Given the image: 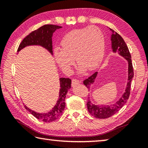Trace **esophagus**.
<instances>
[{"label":"esophagus","mask_w":148,"mask_h":148,"mask_svg":"<svg viewBox=\"0 0 148 148\" xmlns=\"http://www.w3.org/2000/svg\"><path fill=\"white\" fill-rule=\"evenodd\" d=\"M79 83H80V82L79 81L78 79H72V86H76V85L78 84Z\"/></svg>","instance_id":"34e87169"}]
</instances>
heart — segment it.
<instances>
[{
	"mask_svg": "<svg viewBox=\"0 0 148 148\" xmlns=\"http://www.w3.org/2000/svg\"><path fill=\"white\" fill-rule=\"evenodd\" d=\"M105 40L99 27L91 26L74 29L64 35L60 49L55 50V59L64 71H71L74 59L82 70L93 71L103 59Z\"/></svg>",
	"mask_w": 148,
	"mask_h": 148,
	"instance_id": "b5f03b06",
	"label": "heart"
}]
</instances>
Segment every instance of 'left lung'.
I'll use <instances>...</instances> for the list:
<instances>
[{"instance_id":"1","label":"left lung","mask_w":148,"mask_h":148,"mask_svg":"<svg viewBox=\"0 0 148 148\" xmlns=\"http://www.w3.org/2000/svg\"><path fill=\"white\" fill-rule=\"evenodd\" d=\"M113 31V30H112ZM112 49L114 52H118L119 55L124 57L129 62V78L127 87L125 89V92L119 101L110 106H96L92 104L89 100H87V106L88 111L92 116H94L99 119H106L111 117L117 113L119 110L123 106V105L126 103L127 100L129 98L130 92H131V86L132 77L134 76L133 66H132L131 56L128 47L124 41L123 38L120 35L116 32L115 34L112 35ZM97 72H95L91 76L87 77L84 80V84L87 87V88H89V86L94 82V79L97 76Z\"/></svg>"}]
</instances>
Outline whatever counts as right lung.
Segmentation results:
<instances>
[{"label":"right lung","instance_id":"add662e5","mask_svg":"<svg viewBox=\"0 0 148 148\" xmlns=\"http://www.w3.org/2000/svg\"><path fill=\"white\" fill-rule=\"evenodd\" d=\"M61 28V27L55 25H44L31 32L29 34L24 38L23 40L20 43L17 49V52H19L22 48L29 45H40L49 51L53 54V46H52L51 37L53 32L57 29ZM60 93L59 99L57 101V104L49 112L46 114H38L32 110H30L28 107L25 105V108L28 110L31 114L42 121L44 122H51L57 120L61 116L62 112L65 107V98L68 90L71 87V79L70 78H60Z\"/></svg>","mask_w":148,"mask_h":148}]
</instances>
